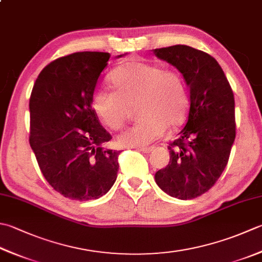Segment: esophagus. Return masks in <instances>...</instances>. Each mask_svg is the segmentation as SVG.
<instances>
[{"label":"esophagus","mask_w":262,"mask_h":262,"mask_svg":"<svg viewBox=\"0 0 262 262\" xmlns=\"http://www.w3.org/2000/svg\"><path fill=\"white\" fill-rule=\"evenodd\" d=\"M153 150H155V147H153V146L140 147V148H138V151H141V152H143V153H151Z\"/></svg>","instance_id":"34e87169"}]
</instances>
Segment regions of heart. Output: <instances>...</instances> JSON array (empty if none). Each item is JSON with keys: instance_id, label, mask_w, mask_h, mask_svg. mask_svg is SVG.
Returning a JSON list of instances; mask_svg holds the SVG:
<instances>
[{"instance_id": "b5f03b06", "label": "heart", "mask_w": 262, "mask_h": 262, "mask_svg": "<svg viewBox=\"0 0 262 262\" xmlns=\"http://www.w3.org/2000/svg\"><path fill=\"white\" fill-rule=\"evenodd\" d=\"M115 90L99 87L92 95L97 117L111 129L125 125L130 105L141 116L118 137L122 146L144 147L165 135L168 125L181 126L189 110V96L184 77L173 69L143 60H130L112 73Z\"/></svg>"}]
</instances>
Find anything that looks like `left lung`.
Returning <instances> with one entry per match:
<instances>
[{"label":"left lung","instance_id":"8db88e82","mask_svg":"<svg viewBox=\"0 0 262 262\" xmlns=\"http://www.w3.org/2000/svg\"><path fill=\"white\" fill-rule=\"evenodd\" d=\"M181 71L189 87L186 124L168 148L170 161L156 172L163 192L181 200L208 192L226 168L236 136L234 94L211 55L187 45L153 50Z\"/></svg>","mask_w":262,"mask_h":262}]
</instances>
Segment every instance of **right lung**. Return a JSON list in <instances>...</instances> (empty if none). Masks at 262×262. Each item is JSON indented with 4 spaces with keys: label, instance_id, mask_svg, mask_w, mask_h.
I'll return each instance as SVG.
<instances>
[{
    "label": "right lung",
    "instance_id": "right-lung-1",
    "mask_svg": "<svg viewBox=\"0 0 262 262\" xmlns=\"http://www.w3.org/2000/svg\"><path fill=\"white\" fill-rule=\"evenodd\" d=\"M118 55L117 58H120ZM106 52H76L49 63L29 100V143L44 178L77 201L99 199L114 185L120 151L102 147L111 135L92 107Z\"/></svg>",
    "mask_w": 262,
    "mask_h": 262
}]
</instances>
